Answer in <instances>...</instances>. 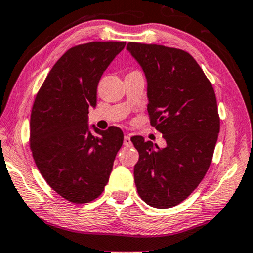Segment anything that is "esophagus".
Wrapping results in <instances>:
<instances>
[{
    "mask_svg": "<svg viewBox=\"0 0 253 253\" xmlns=\"http://www.w3.org/2000/svg\"><path fill=\"white\" fill-rule=\"evenodd\" d=\"M123 143H124V145H126V146L132 145V143H131V139H130V134H126V136H124Z\"/></svg>",
    "mask_w": 253,
    "mask_h": 253,
    "instance_id": "esophagus-1",
    "label": "esophagus"
}]
</instances>
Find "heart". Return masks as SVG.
Wrapping results in <instances>:
<instances>
[{"label": "heart", "instance_id": "1", "mask_svg": "<svg viewBox=\"0 0 253 253\" xmlns=\"http://www.w3.org/2000/svg\"><path fill=\"white\" fill-rule=\"evenodd\" d=\"M131 73H133V72H131Z\"/></svg>", "mask_w": 253, "mask_h": 253}]
</instances>
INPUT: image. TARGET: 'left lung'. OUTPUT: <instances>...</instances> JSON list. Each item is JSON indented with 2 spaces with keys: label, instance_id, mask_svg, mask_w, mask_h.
Returning <instances> with one entry per match:
<instances>
[{
  "label": "left lung",
  "instance_id": "8db88e82",
  "mask_svg": "<svg viewBox=\"0 0 253 253\" xmlns=\"http://www.w3.org/2000/svg\"><path fill=\"white\" fill-rule=\"evenodd\" d=\"M147 80L150 123L166 140L159 149L142 136L133 175L147 205L170 208L192 194L211 166L219 132L214 88L188 52L164 45L127 42Z\"/></svg>",
  "mask_w": 253,
  "mask_h": 253
}]
</instances>
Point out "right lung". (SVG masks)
<instances>
[{
    "mask_svg": "<svg viewBox=\"0 0 253 253\" xmlns=\"http://www.w3.org/2000/svg\"><path fill=\"white\" fill-rule=\"evenodd\" d=\"M124 42H91L71 47L55 62L36 95L30 149L39 172L53 191L73 203L102 194L123 144L120 127L88 126L96 106L98 81Z\"/></svg>",
    "mask_w": 253,
    "mask_h": 253,
    "instance_id": "right-lung-1",
    "label": "right lung"
}]
</instances>
